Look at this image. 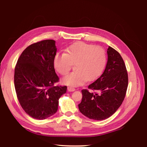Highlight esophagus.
I'll return each mask as SVG.
<instances>
[{"mask_svg":"<svg viewBox=\"0 0 147 147\" xmlns=\"http://www.w3.org/2000/svg\"><path fill=\"white\" fill-rule=\"evenodd\" d=\"M67 90L69 92H74L76 90V88H75L74 87H68Z\"/></svg>","mask_w":147,"mask_h":147,"instance_id":"obj_1","label":"esophagus"}]
</instances>
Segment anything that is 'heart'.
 Returning a JSON list of instances; mask_svg holds the SVG:
<instances>
[{"instance_id":"obj_1","label":"heart","mask_w":147,"mask_h":147,"mask_svg":"<svg viewBox=\"0 0 147 147\" xmlns=\"http://www.w3.org/2000/svg\"><path fill=\"white\" fill-rule=\"evenodd\" d=\"M106 53L102 47L78 42L66 49L65 53L57 54L53 63L56 70L66 76L75 64V70L63 78V84L77 87L92 81L101 74L105 65Z\"/></svg>"}]
</instances>
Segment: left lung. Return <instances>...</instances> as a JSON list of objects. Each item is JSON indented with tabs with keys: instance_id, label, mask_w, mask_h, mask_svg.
<instances>
[{
	"instance_id": "8db88e82",
	"label": "left lung",
	"mask_w": 147,
	"mask_h": 147,
	"mask_svg": "<svg viewBox=\"0 0 147 147\" xmlns=\"http://www.w3.org/2000/svg\"><path fill=\"white\" fill-rule=\"evenodd\" d=\"M107 54L108 61L101 76L88 85V89L82 90V99L78 109L90 119L102 120L112 116L121 105L126 95L128 77L122 57L111 47Z\"/></svg>"
}]
</instances>
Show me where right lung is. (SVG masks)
<instances>
[{
  "label": "right lung",
  "mask_w": 147,
  "mask_h": 147,
  "mask_svg": "<svg viewBox=\"0 0 147 147\" xmlns=\"http://www.w3.org/2000/svg\"><path fill=\"white\" fill-rule=\"evenodd\" d=\"M55 41H39L28 46L15 67L14 85L20 104L28 115L43 120L55 114L59 99L66 93L67 86L59 82L54 69Z\"/></svg>",
  "instance_id": "add662e5"
}]
</instances>
